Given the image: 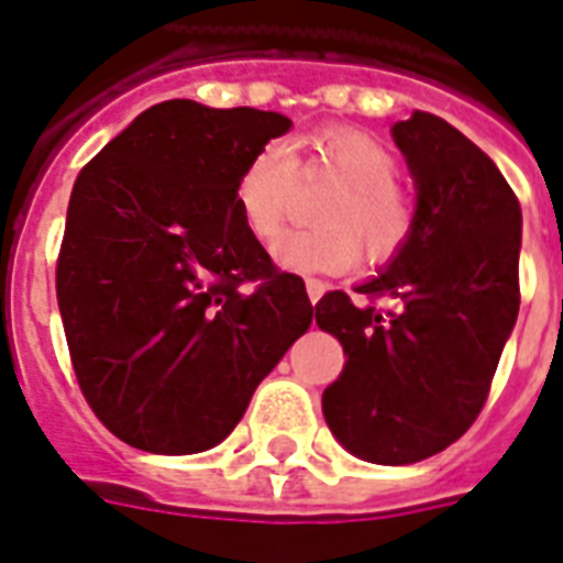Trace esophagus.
Returning <instances> with one entry per match:
<instances>
[{"label":"esophagus","mask_w":563,"mask_h":563,"mask_svg":"<svg viewBox=\"0 0 563 563\" xmlns=\"http://www.w3.org/2000/svg\"><path fill=\"white\" fill-rule=\"evenodd\" d=\"M303 286H307V298H310V301H319V298H322L324 292H328V286H324L322 280H316V277H310V280L303 283Z\"/></svg>","instance_id":"obj_1"}]
</instances>
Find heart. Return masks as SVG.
I'll list each match as a JSON object with an SVG mask.
<instances>
[{
  "label": "heart",
  "instance_id": "1",
  "mask_svg": "<svg viewBox=\"0 0 563 563\" xmlns=\"http://www.w3.org/2000/svg\"><path fill=\"white\" fill-rule=\"evenodd\" d=\"M307 169H324L343 185L322 206L331 227L289 229L271 244V256L298 274H343L361 260V241L373 260L397 253L411 232V206L394 185L397 157L373 133L355 128L324 131L310 143ZM298 157L286 140L260 145L235 181V211L253 239L271 241L292 211Z\"/></svg>",
  "mask_w": 563,
  "mask_h": 563
}]
</instances>
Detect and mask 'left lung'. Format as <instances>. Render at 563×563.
I'll list each match as a JSON object with an SVG mask.
<instances>
[{
    "label": "left lung",
    "instance_id": "obj_1",
    "mask_svg": "<svg viewBox=\"0 0 563 563\" xmlns=\"http://www.w3.org/2000/svg\"><path fill=\"white\" fill-rule=\"evenodd\" d=\"M415 181L406 244L355 292L397 298L378 313L345 292L316 303L345 366L322 411L345 451L376 465L441 453L481 415L519 316L522 208L501 169L432 112L390 128Z\"/></svg>",
    "mask_w": 563,
    "mask_h": 563
}]
</instances>
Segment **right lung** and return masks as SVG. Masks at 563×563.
Masks as SVG:
<instances>
[{"mask_svg": "<svg viewBox=\"0 0 563 563\" xmlns=\"http://www.w3.org/2000/svg\"><path fill=\"white\" fill-rule=\"evenodd\" d=\"M280 112L154 103L82 166L56 295L91 411L148 453L214 448L313 322L298 274L271 265L235 211Z\"/></svg>", "mask_w": 563, "mask_h": 563, "instance_id": "obj_1", "label": "right lung"}]
</instances>
